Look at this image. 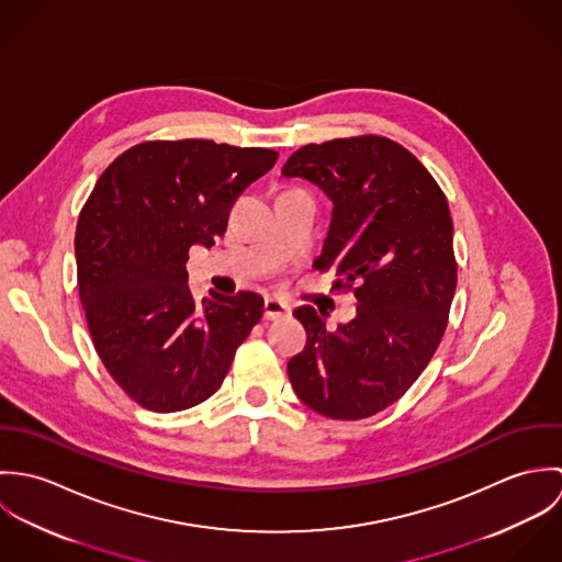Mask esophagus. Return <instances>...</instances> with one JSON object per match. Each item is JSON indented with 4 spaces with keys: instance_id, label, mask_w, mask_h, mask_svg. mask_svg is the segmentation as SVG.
Wrapping results in <instances>:
<instances>
[{
    "instance_id": "esophagus-1",
    "label": "esophagus",
    "mask_w": 562,
    "mask_h": 562,
    "mask_svg": "<svg viewBox=\"0 0 562 562\" xmlns=\"http://www.w3.org/2000/svg\"><path fill=\"white\" fill-rule=\"evenodd\" d=\"M290 314V307L279 299H266L263 301V318L266 321H279Z\"/></svg>"
}]
</instances>
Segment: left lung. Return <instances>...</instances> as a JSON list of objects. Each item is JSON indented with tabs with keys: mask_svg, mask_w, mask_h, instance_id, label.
I'll return each mask as SVG.
<instances>
[{
	"mask_svg": "<svg viewBox=\"0 0 562 562\" xmlns=\"http://www.w3.org/2000/svg\"><path fill=\"white\" fill-rule=\"evenodd\" d=\"M333 203L314 266L355 285L357 316L328 326L294 310L307 346L290 359L296 396L333 419H363L401 398L435 355L457 290L452 218L430 172L381 136L307 145L285 161Z\"/></svg>",
	"mask_w": 562,
	"mask_h": 562,
	"instance_id": "obj_1",
	"label": "left lung"
}]
</instances>
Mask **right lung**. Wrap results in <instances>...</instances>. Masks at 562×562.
Listing matches in <instances>:
<instances>
[{"mask_svg": "<svg viewBox=\"0 0 562 562\" xmlns=\"http://www.w3.org/2000/svg\"><path fill=\"white\" fill-rule=\"evenodd\" d=\"M277 161L270 149L156 140L127 149L94 183L78 221L81 307L110 376L140 406L172 413L207 401L261 321L255 292L196 305L188 250L214 246L246 186Z\"/></svg>", "mask_w": 562, "mask_h": 562, "instance_id": "add662e5", "label": "right lung"}]
</instances>
